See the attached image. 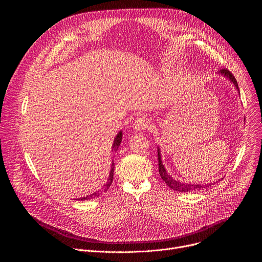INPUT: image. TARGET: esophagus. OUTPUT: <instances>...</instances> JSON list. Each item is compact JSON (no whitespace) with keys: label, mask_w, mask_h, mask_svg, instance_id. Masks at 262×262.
I'll return each mask as SVG.
<instances>
[{"label":"esophagus","mask_w":262,"mask_h":262,"mask_svg":"<svg viewBox=\"0 0 262 262\" xmlns=\"http://www.w3.org/2000/svg\"><path fill=\"white\" fill-rule=\"evenodd\" d=\"M149 126V121L145 117H138L134 121V128L136 130H144Z\"/></svg>","instance_id":"1"}]
</instances>
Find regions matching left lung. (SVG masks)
Segmentation results:
<instances>
[{"mask_svg":"<svg viewBox=\"0 0 262 262\" xmlns=\"http://www.w3.org/2000/svg\"><path fill=\"white\" fill-rule=\"evenodd\" d=\"M219 73L223 74V76L227 77L233 84L234 86L236 87V89L238 90V85H237V82H236V79L234 78L233 74L227 69V68H222ZM239 91V90H238ZM158 160H159V171H160V175L162 177V179L166 182V184L169 186V188H171L172 190L174 191H177V192H181V193H185V192H190V191H196V190H201V189H205L207 188L208 185H212V183H209V184H193V183H182L178 180H175L173 179L166 171V169L164 168V165L162 163V160H161V154H160V149H158Z\"/></svg>","mask_w":262,"mask_h":262,"instance_id":"1","label":"left lung"}]
</instances>
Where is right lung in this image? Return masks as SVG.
<instances>
[{
    "label": "right lung",
    "instance_id": "right-lung-1",
    "mask_svg": "<svg viewBox=\"0 0 262 262\" xmlns=\"http://www.w3.org/2000/svg\"><path fill=\"white\" fill-rule=\"evenodd\" d=\"M121 140H122V132H119L118 135L116 136L115 140H114V144H113L114 150H117L119 145H120V143H121ZM113 176H114V163L112 164V169H111V171H110V176H108L110 178L107 179L106 183L103 185V190H102L103 192H106L107 189L110 188V185L112 184V181H113ZM100 194H101L100 192H99V193H93V194H91V195H89V196H87V197L80 198V200H89V199H92V198H95V197L100 196ZM78 200H79V199H78Z\"/></svg>",
    "mask_w": 262,
    "mask_h": 262
}]
</instances>
